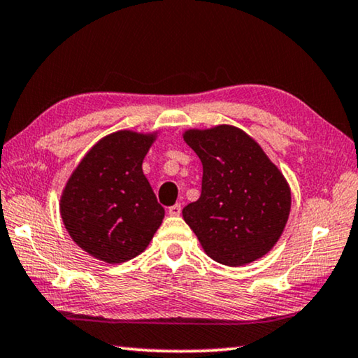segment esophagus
<instances>
[{"label": "esophagus", "instance_id": "esophagus-1", "mask_svg": "<svg viewBox=\"0 0 358 358\" xmlns=\"http://www.w3.org/2000/svg\"><path fill=\"white\" fill-rule=\"evenodd\" d=\"M180 211H182V206H180L179 203H176V205L169 206V208H168V213H169V216H179V215H180Z\"/></svg>", "mask_w": 358, "mask_h": 358}]
</instances>
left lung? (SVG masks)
Returning a JSON list of instances; mask_svg holds the SVG:
<instances>
[{
  "label": "left lung",
  "instance_id": "left-lung-1",
  "mask_svg": "<svg viewBox=\"0 0 358 358\" xmlns=\"http://www.w3.org/2000/svg\"><path fill=\"white\" fill-rule=\"evenodd\" d=\"M182 137L203 164L200 199L182 216L206 255L226 266L265 257L291 213V187L281 169L231 124L187 129Z\"/></svg>",
  "mask_w": 358,
  "mask_h": 358
}]
</instances>
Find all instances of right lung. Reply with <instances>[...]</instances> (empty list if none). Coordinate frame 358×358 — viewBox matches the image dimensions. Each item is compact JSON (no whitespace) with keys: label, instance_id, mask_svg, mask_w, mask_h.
I'll list each match as a JSON object with an SVG mask.
<instances>
[{"label":"right lung","instance_id":"right-lung-1","mask_svg":"<svg viewBox=\"0 0 358 358\" xmlns=\"http://www.w3.org/2000/svg\"><path fill=\"white\" fill-rule=\"evenodd\" d=\"M159 131H122L100 138L67 179L59 215L71 239L110 265L132 260L162 226L164 208L142 163Z\"/></svg>","mask_w":358,"mask_h":358}]
</instances>
